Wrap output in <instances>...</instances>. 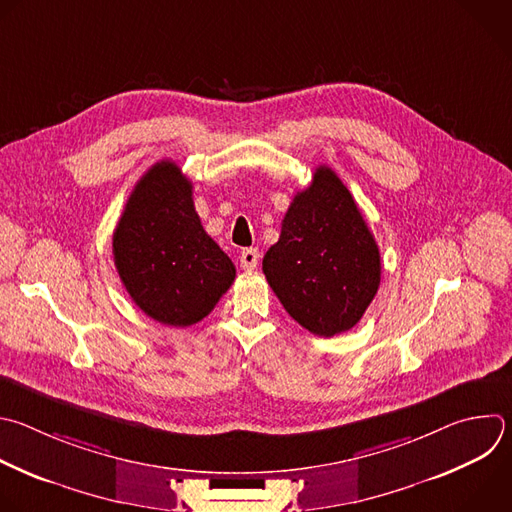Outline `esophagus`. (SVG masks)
I'll list each match as a JSON object with an SVG mask.
<instances>
[{
	"label": "esophagus",
	"mask_w": 512,
	"mask_h": 512,
	"mask_svg": "<svg viewBox=\"0 0 512 512\" xmlns=\"http://www.w3.org/2000/svg\"><path fill=\"white\" fill-rule=\"evenodd\" d=\"M239 259H241V267L247 269V271H251V269H255L257 263H259V251H257V249H243Z\"/></svg>",
	"instance_id": "obj_1"
}]
</instances>
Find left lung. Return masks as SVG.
I'll return each mask as SVG.
<instances>
[{
  "instance_id": "left-lung-1",
  "label": "left lung",
  "mask_w": 512,
  "mask_h": 512,
  "mask_svg": "<svg viewBox=\"0 0 512 512\" xmlns=\"http://www.w3.org/2000/svg\"><path fill=\"white\" fill-rule=\"evenodd\" d=\"M263 273L285 311L307 331L352 329L380 287V251L352 193L329 166L293 197Z\"/></svg>"
}]
</instances>
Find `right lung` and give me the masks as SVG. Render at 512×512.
I'll return each instance as SVG.
<instances>
[{
    "mask_svg": "<svg viewBox=\"0 0 512 512\" xmlns=\"http://www.w3.org/2000/svg\"><path fill=\"white\" fill-rule=\"evenodd\" d=\"M116 271L154 321L187 327L207 317L235 281V265L205 233L193 183L160 160L130 193L112 235Z\"/></svg>",
    "mask_w": 512,
    "mask_h": 512,
    "instance_id": "add662e5",
    "label": "right lung"
}]
</instances>
